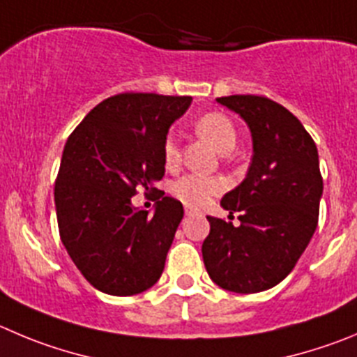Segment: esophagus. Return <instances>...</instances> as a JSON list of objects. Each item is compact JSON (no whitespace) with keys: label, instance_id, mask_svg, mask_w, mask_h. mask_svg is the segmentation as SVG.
I'll return each instance as SVG.
<instances>
[{"label":"esophagus","instance_id":"34e87169","mask_svg":"<svg viewBox=\"0 0 357 357\" xmlns=\"http://www.w3.org/2000/svg\"><path fill=\"white\" fill-rule=\"evenodd\" d=\"M185 215H186V216L197 215V209H194V208H188V206H186V208H185Z\"/></svg>","mask_w":357,"mask_h":357}]
</instances>
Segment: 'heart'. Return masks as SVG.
<instances>
[{"label":"heart","mask_w":357,"mask_h":357,"mask_svg":"<svg viewBox=\"0 0 357 357\" xmlns=\"http://www.w3.org/2000/svg\"><path fill=\"white\" fill-rule=\"evenodd\" d=\"M195 132L209 142L222 155H227L234 149L238 135L236 128L227 116L220 112H209L195 123ZM163 162L167 167H174L179 162V146L174 133H169L163 141ZM172 195L186 206H204L224 190V181L218 178H209L201 174H186L172 185Z\"/></svg>","instance_id":"1"}]
</instances>
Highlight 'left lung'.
<instances>
[{"label": "left lung", "instance_id": "1", "mask_svg": "<svg viewBox=\"0 0 357 357\" xmlns=\"http://www.w3.org/2000/svg\"><path fill=\"white\" fill-rule=\"evenodd\" d=\"M236 112L252 135V162L245 179L220 206L239 213L236 227L208 216L202 259L218 287L254 294L278 285L317 229L322 178L319 153L298 118L264 96L216 98Z\"/></svg>", "mask_w": 357, "mask_h": 357}]
</instances>
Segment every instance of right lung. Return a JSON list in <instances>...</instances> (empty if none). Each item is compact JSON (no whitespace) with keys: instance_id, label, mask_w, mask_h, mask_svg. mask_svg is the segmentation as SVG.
Wrapping results in <instances>:
<instances>
[{"instance_id":"right-lung-1","label":"right lung","mask_w":357,"mask_h":357,"mask_svg":"<svg viewBox=\"0 0 357 357\" xmlns=\"http://www.w3.org/2000/svg\"><path fill=\"white\" fill-rule=\"evenodd\" d=\"M190 96L123 93L98 103L63 149L54 186L59 236L89 284L111 296L148 291L162 276L183 218L160 194L153 216L132 204L165 174L163 141Z\"/></svg>"}]
</instances>
